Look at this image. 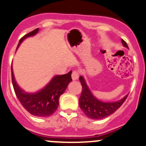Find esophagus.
<instances>
[{
  "label": "esophagus",
  "mask_w": 146,
  "mask_h": 146,
  "mask_svg": "<svg viewBox=\"0 0 146 146\" xmlns=\"http://www.w3.org/2000/svg\"><path fill=\"white\" fill-rule=\"evenodd\" d=\"M79 73L77 71H73L72 73V78L73 80H77L79 78Z\"/></svg>",
  "instance_id": "34e87169"
}]
</instances>
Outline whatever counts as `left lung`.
I'll use <instances>...</instances> for the list:
<instances>
[{
	"label": "left lung",
	"mask_w": 146,
	"mask_h": 146,
	"mask_svg": "<svg viewBox=\"0 0 146 146\" xmlns=\"http://www.w3.org/2000/svg\"><path fill=\"white\" fill-rule=\"evenodd\" d=\"M121 41L123 46L128 48L125 41L123 39ZM79 80L82 86V91L79 100V105L83 112L90 119L100 120L112 115L123 105L128 95V94H127L124 98L115 102H103L94 96L83 76H80Z\"/></svg>",
	"instance_id": "1"
}]
</instances>
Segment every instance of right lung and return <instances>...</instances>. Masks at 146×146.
Instances as JSON below:
<instances>
[{
	"mask_svg": "<svg viewBox=\"0 0 146 146\" xmlns=\"http://www.w3.org/2000/svg\"><path fill=\"white\" fill-rule=\"evenodd\" d=\"M36 29L22 37L19 41L17 48L22 42L31 36H34L38 32ZM12 82L16 97L23 108L31 115L36 117H46L51 116L57 109L59 98L64 92L68 84L72 81V71L67 74L56 75L44 87L36 92H26L21 88L16 82L11 66Z\"/></svg>",
	"mask_w": 146,
	"mask_h": 146,
	"instance_id": "add662e5",
	"label": "right lung"
}]
</instances>
